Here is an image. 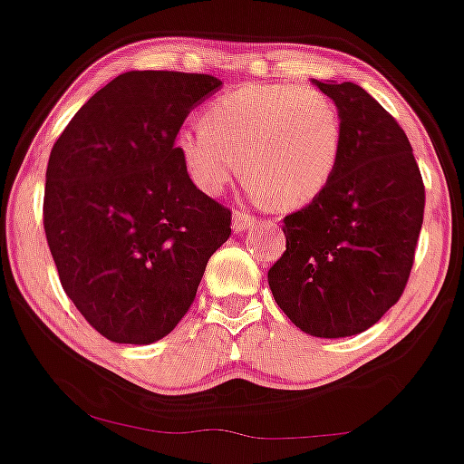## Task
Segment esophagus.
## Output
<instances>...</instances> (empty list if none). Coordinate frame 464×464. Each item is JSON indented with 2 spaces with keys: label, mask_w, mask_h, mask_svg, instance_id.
<instances>
[{
  "label": "esophagus",
  "mask_w": 464,
  "mask_h": 464,
  "mask_svg": "<svg viewBox=\"0 0 464 464\" xmlns=\"http://www.w3.org/2000/svg\"><path fill=\"white\" fill-rule=\"evenodd\" d=\"M255 225H256V218L246 214V211H236V214H233V231L236 233L246 231V228Z\"/></svg>",
  "instance_id": "34e87169"
}]
</instances>
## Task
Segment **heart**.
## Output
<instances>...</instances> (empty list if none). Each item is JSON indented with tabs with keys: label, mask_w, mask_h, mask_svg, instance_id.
I'll return each mask as SVG.
<instances>
[{
	"label": "heart",
	"mask_w": 464,
	"mask_h": 464,
	"mask_svg": "<svg viewBox=\"0 0 464 464\" xmlns=\"http://www.w3.org/2000/svg\"><path fill=\"white\" fill-rule=\"evenodd\" d=\"M343 125L337 103L314 86L246 83L203 111V125L177 133V150L200 192L220 194L239 172L256 198L300 209L337 172Z\"/></svg>",
	"instance_id": "b5f03b06"
}]
</instances>
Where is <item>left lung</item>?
Segmentation results:
<instances>
[{
	"instance_id": "obj_1",
	"label": "left lung",
	"mask_w": 464,
	"mask_h": 464,
	"mask_svg": "<svg viewBox=\"0 0 464 464\" xmlns=\"http://www.w3.org/2000/svg\"><path fill=\"white\" fill-rule=\"evenodd\" d=\"M314 83L342 114V158L322 197L283 218L287 248L267 283L300 331L334 339L367 331L404 294L426 189L404 130L370 92Z\"/></svg>"
}]
</instances>
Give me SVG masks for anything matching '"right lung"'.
Masks as SVG:
<instances>
[{
    "instance_id": "obj_1",
    "label": "right lung",
    "mask_w": 464,
    "mask_h": 464,
    "mask_svg": "<svg viewBox=\"0 0 464 464\" xmlns=\"http://www.w3.org/2000/svg\"><path fill=\"white\" fill-rule=\"evenodd\" d=\"M220 86L203 72H122L53 144L44 236L66 295L110 342L166 337L231 236V209L194 186L175 144L189 110Z\"/></svg>"
}]
</instances>
